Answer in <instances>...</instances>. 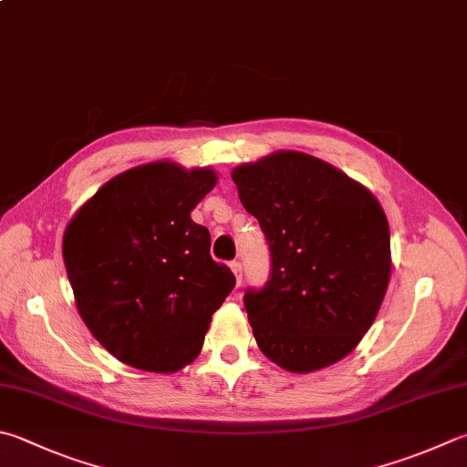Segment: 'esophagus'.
I'll return each instance as SVG.
<instances>
[{
	"label": "esophagus",
	"instance_id": "34e87169",
	"mask_svg": "<svg viewBox=\"0 0 467 467\" xmlns=\"http://www.w3.org/2000/svg\"><path fill=\"white\" fill-rule=\"evenodd\" d=\"M230 268H232V272L235 275V283H237V286L242 285V264L237 262V260H234L232 264H230Z\"/></svg>",
	"mask_w": 467,
	"mask_h": 467
}]
</instances>
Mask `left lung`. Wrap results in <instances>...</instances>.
I'll return each mask as SVG.
<instances>
[{
	"mask_svg": "<svg viewBox=\"0 0 467 467\" xmlns=\"http://www.w3.org/2000/svg\"><path fill=\"white\" fill-rule=\"evenodd\" d=\"M232 179L272 256L268 283L244 295L262 354L296 374L339 362L372 327L389 288L384 209L364 184L305 152L235 166Z\"/></svg>",
	"mask_w": 467,
	"mask_h": 467,
	"instance_id": "obj_1",
	"label": "left lung"
}]
</instances>
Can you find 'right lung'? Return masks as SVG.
I'll return each mask as SVG.
<instances>
[{
  "label": "right lung",
  "instance_id": "obj_1",
  "mask_svg": "<svg viewBox=\"0 0 467 467\" xmlns=\"http://www.w3.org/2000/svg\"><path fill=\"white\" fill-rule=\"evenodd\" d=\"M211 169L161 161L108 181L65 230L63 258L78 315L119 362L177 372L203 348L235 286L211 258V235L191 211L215 187Z\"/></svg>",
  "mask_w": 467,
  "mask_h": 467
}]
</instances>
